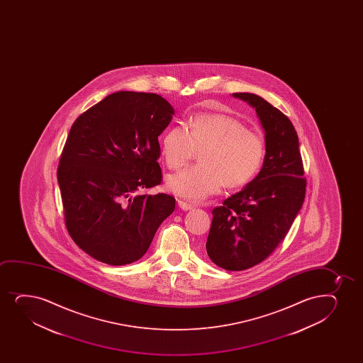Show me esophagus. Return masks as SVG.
Instances as JSON below:
<instances>
[{
  "label": "esophagus",
  "instance_id": "esophagus-1",
  "mask_svg": "<svg viewBox=\"0 0 363 363\" xmlns=\"http://www.w3.org/2000/svg\"><path fill=\"white\" fill-rule=\"evenodd\" d=\"M178 206H179L180 209H183V211H190V209L194 208V204L189 203V202H184V201L178 200Z\"/></svg>",
  "mask_w": 363,
  "mask_h": 363
}]
</instances>
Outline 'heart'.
Returning <instances> with one entry per match:
<instances>
[{"mask_svg":"<svg viewBox=\"0 0 363 363\" xmlns=\"http://www.w3.org/2000/svg\"><path fill=\"white\" fill-rule=\"evenodd\" d=\"M160 150L166 166L180 169L202 150L200 164L167 178L169 191L189 200L201 201L229 188H241L258 174L265 157V144L259 134L224 113H201L186 128L167 130Z\"/></svg>","mask_w":363,"mask_h":363,"instance_id":"1","label":"heart"}]
</instances>
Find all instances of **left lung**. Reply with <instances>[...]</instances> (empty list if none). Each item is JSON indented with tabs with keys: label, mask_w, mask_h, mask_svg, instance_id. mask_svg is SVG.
I'll list each match as a JSON object with an SVG mask.
<instances>
[{
	"label": "left lung",
	"mask_w": 363,
	"mask_h": 363,
	"mask_svg": "<svg viewBox=\"0 0 363 363\" xmlns=\"http://www.w3.org/2000/svg\"><path fill=\"white\" fill-rule=\"evenodd\" d=\"M233 96L255 108L265 133V157L255 179L213 209L206 250L218 267L241 271L262 263L286 238L304 202L306 179L289 118L257 94Z\"/></svg>",
	"instance_id": "8db88e82"
}]
</instances>
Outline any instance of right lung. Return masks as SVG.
<instances>
[{"instance_id":"obj_1","label":"right lung","mask_w":363,"mask_h":363,"mask_svg":"<svg viewBox=\"0 0 363 363\" xmlns=\"http://www.w3.org/2000/svg\"><path fill=\"white\" fill-rule=\"evenodd\" d=\"M174 108L155 93H113L79 115L60 156L58 183L71 238L108 265L133 263L175 208L146 195L162 180L159 135Z\"/></svg>"}]
</instances>
